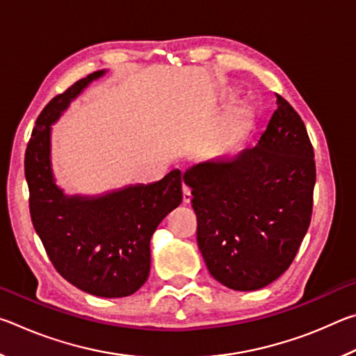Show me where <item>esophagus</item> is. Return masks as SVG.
I'll return each mask as SVG.
<instances>
[{
  "instance_id": "34e87169",
  "label": "esophagus",
  "mask_w": 356,
  "mask_h": 356,
  "mask_svg": "<svg viewBox=\"0 0 356 356\" xmlns=\"http://www.w3.org/2000/svg\"><path fill=\"white\" fill-rule=\"evenodd\" d=\"M182 193H184V204H188L191 201V190L188 186H182Z\"/></svg>"
}]
</instances>
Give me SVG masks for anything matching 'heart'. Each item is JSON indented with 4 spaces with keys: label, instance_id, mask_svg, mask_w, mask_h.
<instances>
[{
    "label": "heart",
    "instance_id": "1",
    "mask_svg": "<svg viewBox=\"0 0 356 356\" xmlns=\"http://www.w3.org/2000/svg\"><path fill=\"white\" fill-rule=\"evenodd\" d=\"M252 119V108L248 104H240L229 114V127L236 131L245 130Z\"/></svg>",
    "mask_w": 356,
    "mask_h": 356
}]
</instances>
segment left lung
I'll return each mask as SVG.
<instances>
[{
  "mask_svg": "<svg viewBox=\"0 0 356 356\" xmlns=\"http://www.w3.org/2000/svg\"><path fill=\"white\" fill-rule=\"evenodd\" d=\"M184 182L216 281L257 291L286 272L311 222L316 163L303 120L281 95L254 147L191 165Z\"/></svg>",
  "mask_w": 356,
  "mask_h": 356,
  "instance_id": "obj_1",
  "label": "left lung"
}]
</instances>
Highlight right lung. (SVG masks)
I'll return each mask as SVG.
<instances>
[{
    "mask_svg": "<svg viewBox=\"0 0 356 356\" xmlns=\"http://www.w3.org/2000/svg\"><path fill=\"white\" fill-rule=\"evenodd\" d=\"M106 69L81 78L39 114L25 154L29 212L47 254L70 284L95 297L120 298L147 281L150 238L182 202V172L100 195H67L51 163V125Z\"/></svg>",
    "mask_w": 356,
    "mask_h": 356,
    "instance_id": "obj_1",
    "label": "right lung"
}]
</instances>
